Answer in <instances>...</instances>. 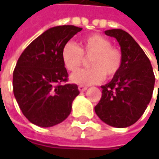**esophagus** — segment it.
<instances>
[{"mask_svg":"<svg viewBox=\"0 0 159 159\" xmlns=\"http://www.w3.org/2000/svg\"><path fill=\"white\" fill-rule=\"evenodd\" d=\"M87 89H88V88H87V87H85V86H82V85L79 86V90H80V92H85Z\"/></svg>","mask_w":159,"mask_h":159,"instance_id":"1","label":"esophagus"}]
</instances>
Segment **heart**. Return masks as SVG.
<instances>
[{
	"label": "heart",
	"instance_id": "b5f03b06",
	"mask_svg": "<svg viewBox=\"0 0 159 159\" xmlns=\"http://www.w3.org/2000/svg\"><path fill=\"white\" fill-rule=\"evenodd\" d=\"M79 48L73 41H68L62 48L61 57L65 67L70 71L77 70L83 63L84 55L92 56L89 64L92 68L78 70L70 75V80L80 85H94L102 82L106 75L112 78L121 68V51L111 47V42L98 34H90L81 41Z\"/></svg>",
	"mask_w": 159,
	"mask_h": 159
}]
</instances>
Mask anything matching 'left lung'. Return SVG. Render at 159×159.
Masks as SVG:
<instances>
[{"mask_svg": "<svg viewBox=\"0 0 159 159\" xmlns=\"http://www.w3.org/2000/svg\"><path fill=\"white\" fill-rule=\"evenodd\" d=\"M104 34L119 42L123 62L118 74L101 87V100L95 111L107 125L124 128L134 124L145 111L152 97L155 76L150 59L130 34L122 29Z\"/></svg>", "mask_w": 159, "mask_h": 159, "instance_id": "8db88e82", "label": "left lung"}]
</instances>
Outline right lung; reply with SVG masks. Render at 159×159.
<instances>
[{
  "instance_id": "add662e5",
  "label": "right lung",
  "mask_w": 159,
  "mask_h": 159,
  "mask_svg": "<svg viewBox=\"0 0 159 159\" xmlns=\"http://www.w3.org/2000/svg\"><path fill=\"white\" fill-rule=\"evenodd\" d=\"M82 28L58 25L31 42L18 58L13 72V92L25 117L34 125L50 127L70 115L80 94L76 84L67 81L62 48Z\"/></svg>"
}]
</instances>
